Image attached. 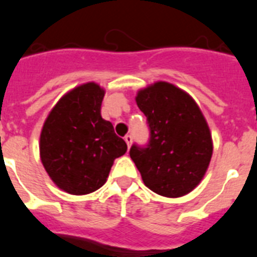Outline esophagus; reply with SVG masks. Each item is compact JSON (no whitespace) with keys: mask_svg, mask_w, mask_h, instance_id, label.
I'll return each mask as SVG.
<instances>
[{"mask_svg":"<svg viewBox=\"0 0 257 257\" xmlns=\"http://www.w3.org/2000/svg\"><path fill=\"white\" fill-rule=\"evenodd\" d=\"M124 140H125L126 145H128V149H129V147H131L132 141H133V138H132V136H131V135H126L125 137H124Z\"/></svg>","mask_w":257,"mask_h":257,"instance_id":"34e87169","label":"esophagus"}]
</instances>
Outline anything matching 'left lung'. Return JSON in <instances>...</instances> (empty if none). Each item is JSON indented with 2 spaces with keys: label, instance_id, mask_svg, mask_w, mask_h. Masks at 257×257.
Instances as JSON below:
<instances>
[{
  "label": "left lung",
  "instance_id": "1",
  "mask_svg": "<svg viewBox=\"0 0 257 257\" xmlns=\"http://www.w3.org/2000/svg\"><path fill=\"white\" fill-rule=\"evenodd\" d=\"M136 102L150 126L149 145H133L129 151L142 181L162 196L186 195L204 177L213 151L199 106L190 94L167 81L138 90Z\"/></svg>",
  "mask_w": 257,
  "mask_h": 257
}]
</instances>
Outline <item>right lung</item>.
I'll return each instance as SVG.
<instances>
[{"instance_id":"obj_1","label":"right lung","mask_w":257,"mask_h":257,"mask_svg":"<svg viewBox=\"0 0 257 257\" xmlns=\"http://www.w3.org/2000/svg\"><path fill=\"white\" fill-rule=\"evenodd\" d=\"M104 89L95 82L76 86L57 102L40 135V158L61 190L85 195L107 181L113 160L126 153L110 121L102 119Z\"/></svg>"}]
</instances>
